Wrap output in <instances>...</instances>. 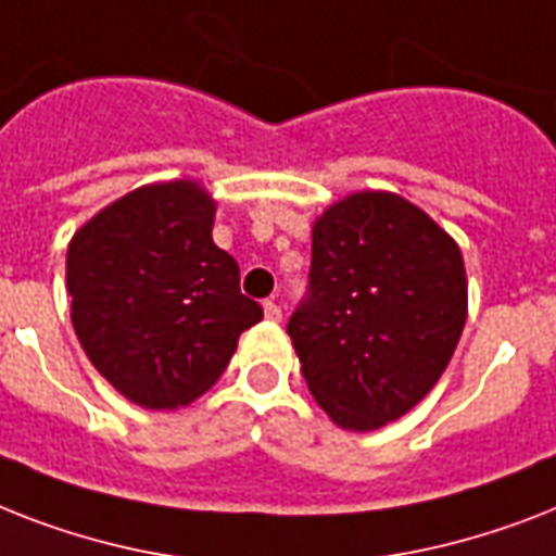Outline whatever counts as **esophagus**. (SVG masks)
<instances>
[{
	"mask_svg": "<svg viewBox=\"0 0 556 556\" xmlns=\"http://www.w3.org/2000/svg\"><path fill=\"white\" fill-rule=\"evenodd\" d=\"M262 308H265V317H268V320H274V323L282 320V308H279L274 300H265V303H262Z\"/></svg>",
	"mask_w": 556,
	"mask_h": 556,
	"instance_id": "obj_1",
	"label": "esophagus"
}]
</instances>
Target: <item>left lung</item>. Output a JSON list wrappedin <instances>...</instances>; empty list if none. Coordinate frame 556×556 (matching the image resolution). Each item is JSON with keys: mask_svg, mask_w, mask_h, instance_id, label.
<instances>
[{"mask_svg": "<svg viewBox=\"0 0 556 556\" xmlns=\"http://www.w3.org/2000/svg\"><path fill=\"white\" fill-rule=\"evenodd\" d=\"M465 317L458 244L401 195L355 192L314 225L308 291L288 334L331 421L375 430L435 387Z\"/></svg>", "mask_w": 556, "mask_h": 556, "instance_id": "obj_1", "label": "left lung"}]
</instances>
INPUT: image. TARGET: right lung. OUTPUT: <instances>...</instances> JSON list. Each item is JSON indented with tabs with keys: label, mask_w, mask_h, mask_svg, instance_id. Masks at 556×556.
<instances>
[{
	"label": "right lung",
	"mask_w": 556,
	"mask_h": 556,
	"mask_svg": "<svg viewBox=\"0 0 556 556\" xmlns=\"http://www.w3.org/2000/svg\"><path fill=\"white\" fill-rule=\"evenodd\" d=\"M213 201L192 181L129 192L74 233L72 323L94 369L135 404L176 409L216 383L262 320L239 265L213 242Z\"/></svg>",
	"instance_id": "obj_1"
}]
</instances>
